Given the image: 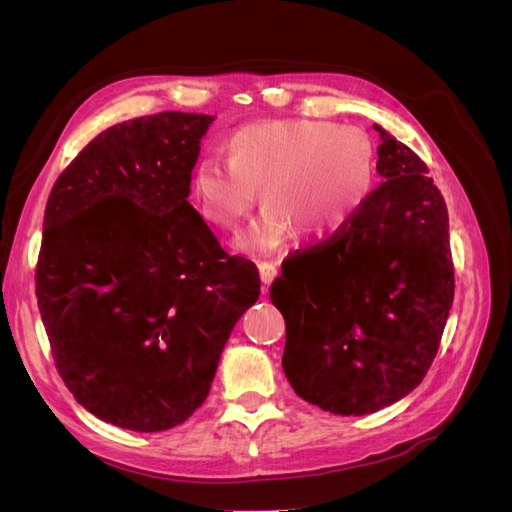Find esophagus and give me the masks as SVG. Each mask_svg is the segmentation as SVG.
Instances as JSON below:
<instances>
[{"label": "esophagus", "mask_w": 512, "mask_h": 512, "mask_svg": "<svg viewBox=\"0 0 512 512\" xmlns=\"http://www.w3.org/2000/svg\"><path fill=\"white\" fill-rule=\"evenodd\" d=\"M258 273H260V282H262V292H267L269 284L277 277V265L275 262H258Z\"/></svg>", "instance_id": "34e87169"}]
</instances>
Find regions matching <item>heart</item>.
Wrapping results in <instances>:
<instances>
[{
    "label": "heart",
    "mask_w": 512,
    "mask_h": 512,
    "mask_svg": "<svg viewBox=\"0 0 512 512\" xmlns=\"http://www.w3.org/2000/svg\"><path fill=\"white\" fill-rule=\"evenodd\" d=\"M226 160L207 158L190 194L209 226L232 235L256 205L267 207L239 239V250L267 256L294 230L327 241L365 207L376 179V149L359 128L320 119L254 121L232 132Z\"/></svg>",
    "instance_id": "heart-1"
}]
</instances>
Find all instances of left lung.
Listing matches in <instances>:
<instances>
[{
    "mask_svg": "<svg viewBox=\"0 0 512 512\" xmlns=\"http://www.w3.org/2000/svg\"><path fill=\"white\" fill-rule=\"evenodd\" d=\"M374 130L384 181L342 235L282 267L271 286L290 386L342 416L393 406L421 384L455 288L440 190L412 149Z\"/></svg>",
    "mask_w": 512,
    "mask_h": 512,
    "instance_id": "8db88e82",
    "label": "left lung"
}]
</instances>
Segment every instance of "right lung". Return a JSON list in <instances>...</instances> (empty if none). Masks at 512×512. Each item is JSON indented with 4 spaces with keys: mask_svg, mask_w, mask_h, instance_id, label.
I'll list each match as a JSON object with an SVG mask.
<instances>
[{
    "mask_svg": "<svg viewBox=\"0 0 512 512\" xmlns=\"http://www.w3.org/2000/svg\"><path fill=\"white\" fill-rule=\"evenodd\" d=\"M211 115L158 113L98 134L44 209L36 297L61 378L102 421L164 431L205 404L260 294L188 203Z\"/></svg>",
    "mask_w": 512,
    "mask_h": 512,
    "instance_id": "add662e5",
    "label": "right lung"
}]
</instances>
